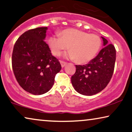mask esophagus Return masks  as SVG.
I'll list each match as a JSON object with an SVG mask.
<instances>
[{
	"mask_svg": "<svg viewBox=\"0 0 132 132\" xmlns=\"http://www.w3.org/2000/svg\"><path fill=\"white\" fill-rule=\"evenodd\" d=\"M60 63H61V67L62 68L64 67H65V65L67 64V62H64V61H61Z\"/></svg>",
	"mask_w": 132,
	"mask_h": 132,
	"instance_id": "34e87169",
	"label": "esophagus"
}]
</instances>
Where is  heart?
I'll return each mask as SVG.
<instances>
[{
  "label": "heart",
  "mask_w": 132,
  "mask_h": 132,
  "mask_svg": "<svg viewBox=\"0 0 132 132\" xmlns=\"http://www.w3.org/2000/svg\"><path fill=\"white\" fill-rule=\"evenodd\" d=\"M60 37L49 38L48 44L52 54L59 56L63 51H70L65 56L76 60L79 64L89 62L95 56L101 46V38L95 34H88L81 30L69 28L61 31Z\"/></svg>",
  "instance_id": "obj_1"
}]
</instances>
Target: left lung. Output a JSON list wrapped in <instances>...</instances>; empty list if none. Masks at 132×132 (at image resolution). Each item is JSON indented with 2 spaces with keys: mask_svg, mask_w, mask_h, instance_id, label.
I'll use <instances>...</instances> for the list:
<instances>
[{
  "mask_svg": "<svg viewBox=\"0 0 132 132\" xmlns=\"http://www.w3.org/2000/svg\"><path fill=\"white\" fill-rule=\"evenodd\" d=\"M104 47L89 64L76 65L71 83L78 93L86 96L96 94L106 87L111 79L115 66L116 51L112 44L101 37Z\"/></svg>",
  "mask_w": 132,
  "mask_h": 132,
  "instance_id": "8db88e82",
  "label": "left lung"
}]
</instances>
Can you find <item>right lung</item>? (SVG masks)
I'll return each mask as SVG.
<instances>
[{
	"instance_id": "add662e5",
	"label": "right lung",
	"mask_w": 132,
	"mask_h": 132,
	"mask_svg": "<svg viewBox=\"0 0 132 132\" xmlns=\"http://www.w3.org/2000/svg\"><path fill=\"white\" fill-rule=\"evenodd\" d=\"M47 30L38 27L26 31L17 39L13 49L15 77L22 89L33 95L47 92L61 70L60 61L52 56L45 42Z\"/></svg>"
}]
</instances>
